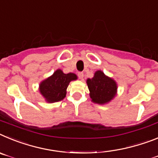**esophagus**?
<instances>
[{
	"label": "esophagus",
	"instance_id": "esophagus-1",
	"mask_svg": "<svg viewBox=\"0 0 158 158\" xmlns=\"http://www.w3.org/2000/svg\"><path fill=\"white\" fill-rule=\"evenodd\" d=\"M78 76H79V79H83V72H78Z\"/></svg>",
	"mask_w": 158,
	"mask_h": 158
}]
</instances>
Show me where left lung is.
Listing matches in <instances>:
<instances>
[{
  "mask_svg": "<svg viewBox=\"0 0 158 158\" xmlns=\"http://www.w3.org/2000/svg\"><path fill=\"white\" fill-rule=\"evenodd\" d=\"M87 83L90 90V98L95 103H106L116 94V83L112 79L106 76L101 71H96L92 79H87Z\"/></svg>",
  "mask_w": 158,
  "mask_h": 158,
  "instance_id": "left-lung-1",
  "label": "left lung"
}]
</instances>
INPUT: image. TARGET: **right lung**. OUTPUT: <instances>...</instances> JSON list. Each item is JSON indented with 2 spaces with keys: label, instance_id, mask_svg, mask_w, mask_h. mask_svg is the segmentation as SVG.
I'll return each mask as SVG.
<instances>
[{
  "label": "right lung",
  "instance_id": "obj_1",
  "mask_svg": "<svg viewBox=\"0 0 158 158\" xmlns=\"http://www.w3.org/2000/svg\"><path fill=\"white\" fill-rule=\"evenodd\" d=\"M76 79L75 74H64L61 70H57L51 77L40 83V91L48 102H59L65 98L66 90L70 82Z\"/></svg>",
  "mask_w": 158,
  "mask_h": 158
}]
</instances>
